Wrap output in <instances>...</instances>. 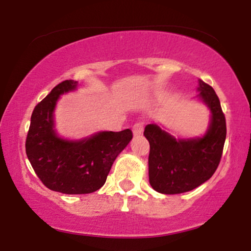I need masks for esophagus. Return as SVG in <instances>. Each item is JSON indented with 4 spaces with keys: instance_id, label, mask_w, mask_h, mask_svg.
Instances as JSON below:
<instances>
[{
    "instance_id": "34e87169",
    "label": "esophagus",
    "mask_w": 251,
    "mask_h": 251,
    "mask_svg": "<svg viewBox=\"0 0 251 251\" xmlns=\"http://www.w3.org/2000/svg\"><path fill=\"white\" fill-rule=\"evenodd\" d=\"M132 131H133L134 137H139L140 134H143L144 132V124L143 123H135L132 127Z\"/></svg>"
}]
</instances>
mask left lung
<instances>
[{
  "label": "left lung",
  "mask_w": 251,
  "mask_h": 251,
  "mask_svg": "<svg viewBox=\"0 0 251 251\" xmlns=\"http://www.w3.org/2000/svg\"><path fill=\"white\" fill-rule=\"evenodd\" d=\"M198 83V97L211 112L203 137L176 139L155 124L146 125L144 131L150 143V184L160 194L191 191L210 179L221 162L226 137V117L214 88L201 80Z\"/></svg>",
  "instance_id": "left-lung-1"
}]
</instances>
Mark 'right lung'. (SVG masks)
Here are the masks:
<instances>
[{"label":"right lung","instance_id":"add662e5","mask_svg":"<svg viewBox=\"0 0 251 251\" xmlns=\"http://www.w3.org/2000/svg\"><path fill=\"white\" fill-rule=\"evenodd\" d=\"M76 86L77 81L65 80L37 103L25 139V153L40 180L67 195L91 194L101 188L112 164L133 137L129 128L99 132L81 140L59 137L54 128L56 101Z\"/></svg>","mask_w":251,"mask_h":251}]
</instances>
